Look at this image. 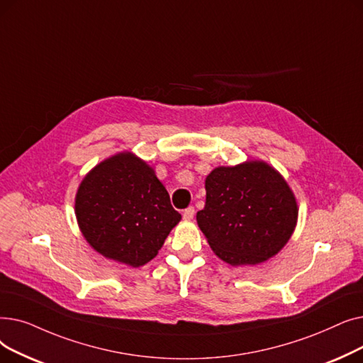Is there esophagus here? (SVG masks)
Segmentation results:
<instances>
[{"label": "esophagus", "mask_w": 363, "mask_h": 363, "mask_svg": "<svg viewBox=\"0 0 363 363\" xmlns=\"http://www.w3.org/2000/svg\"><path fill=\"white\" fill-rule=\"evenodd\" d=\"M194 214H195L194 206H189V208H186V210L183 211V218L189 221V220H192V218H194Z\"/></svg>", "instance_id": "34e87169"}]
</instances>
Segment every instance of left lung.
Wrapping results in <instances>:
<instances>
[{
    "mask_svg": "<svg viewBox=\"0 0 363 363\" xmlns=\"http://www.w3.org/2000/svg\"><path fill=\"white\" fill-rule=\"evenodd\" d=\"M198 226L214 254L230 266H255L278 254L297 226L292 189L264 161L217 167L205 179Z\"/></svg>",
    "mask_w": 363,
    "mask_h": 363,
    "instance_id": "obj_1",
    "label": "left lung"
}]
</instances>
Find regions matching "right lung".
Masks as SVG:
<instances>
[{"label":"right lung","mask_w":363,"mask_h":363,"mask_svg":"<svg viewBox=\"0 0 363 363\" xmlns=\"http://www.w3.org/2000/svg\"><path fill=\"white\" fill-rule=\"evenodd\" d=\"M75 216L94 251L131 267L157 257L182 220L155 169L128 150L103 160L85 174L75 195Z\"/></svg>","instance_id":"right-lung-1"}]
</instances>
